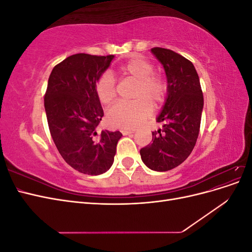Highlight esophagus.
Wrapping results in <instances>:
<instances>
[{"label":"esophagus","mask_w":252,"mask_h":252,"mask_svg":"<svg viewBox=\"0 0 252 252\" xmlns=\"http://www.w3.org/2000/svg\"><path fill=\"white\" fill-rule=\"evenodd\" d=\"M121 132L123 133V135H127V134L133 133V132H134V130H133V129H123V130H122Z\"/></svg>","instance_id":"34e87169"}]
</instances>
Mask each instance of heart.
Instances as JSON below:
<instances>
[{
    "label": "heart",
    "instance_id": "obj_1",
    "mask_svg": "<svg viewBox=\"0 0 252 252\" xmlns=\"http://www.w3.org/2000/svg\"><path fill=\"white\" fill-rule=\"evenodd\" d=\"M154 65L142 58H132L120 67V72L138 81L132 103H118L108 109L107 123L112 128L129 129L142 124L152 113V106L161 104L167 94V84L154 73ZM95 94L102 104L109 105L116 98V83L109 72L103 73L95 83Z\"/></svg>",
    "mask_w": 252,
    "mask_h": 252
}]
</instances>
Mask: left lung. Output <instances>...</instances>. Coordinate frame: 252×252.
<instances>
[{"label":"left lung","mask_w":252,"mask_h":252,"mask_svg":"<svg viewBox=\"0 0 252 252\" xmlns=\"http://www.w3.org/2000/svg\"><path fill=\"white\" fill-rule=\"evenodd\" d=\"M164 67L167 97L157 122L163 128L152 132V143L140 150L142 161L155 171H168L191 154L200 132L204 97L200 79L189 60L170 49H151Z\"/></svg>","instance_id":"obj_1"}]
</instances>
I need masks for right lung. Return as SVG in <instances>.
Instances as JSON below:
<instances>
[{
  "label": "right lung",
  "mask_w": 252,
  "mask_h": 252,
  "mask_svg": "<svg viewBox=\"0 0 252 252\" xmlns=\"http://www.w3.org/2000/svg\"><path fill=\"white\" fill-rule=\"evenodd\" d=\"M114 56L77 53L53 68L44 106L52 140L73 169L98 175L114 159L120 131H96L104 116L95 94V83L110 66Z\"/></svg>",
  "instance_id": "add662e5"
}]
</instances>
